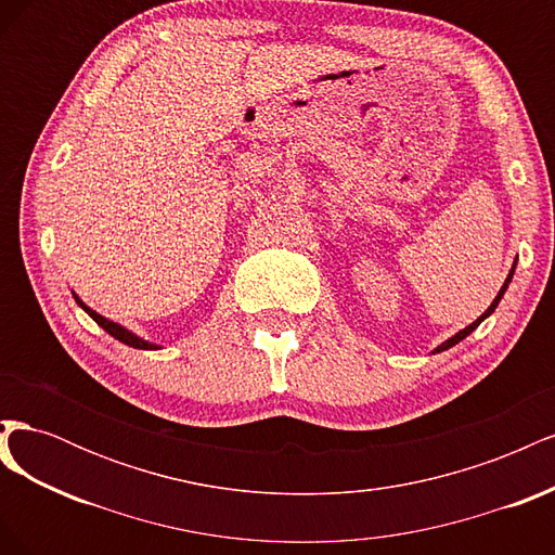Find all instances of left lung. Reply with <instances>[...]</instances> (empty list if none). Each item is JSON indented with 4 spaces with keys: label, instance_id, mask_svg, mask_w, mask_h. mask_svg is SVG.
I'll use <instances>...</instances> for the list:
<instances>
[{
    "label": "left lung",
    "instance_id": "8db88e82",
    "mask_svg": "<svg viewBox=\"0 0 555 555\" xmlns=\"http://www.w3.org/2000/svg\"><path fill=\"white\" fill-rule=\"evenodd\" d=\"M514 268H516V261H514V266H512V271H509V275H507L505 284H502V289L498 292L495 300H493V304H491V308H489V310H486V312H483V314H481V317L477 319V322H473V324H469V326H465L463 331H459L456 335H453V338H449L447 343H442V345H440L438 349H435V351H444V349H449V347H453V345H459V343H461L463 338H467V335H469V333H473V331H475V328H477V326H479V324L483 322V319H486V317H489V314H491V312H493V310L498 308V304H500V298H502V296H505V289H507V284L512 282V275H514Z\"/></svg>",
    "mask_w": 555,
    "mask_h": 555
}]
</instances>
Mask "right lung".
<instances>
[{
	"label": "right lung",
	"instance_id": "add662e5",
	"mask_svg": "<svg viewBox=\"0 0 555 555\" xmlns=\"http://www.w3.org/2000/svg\"><path fill=\"white\" fill-rule=\"evenodd\" d=\"M74 298H76V304L86 310L94 322L102 326L106 333H111L115 340H120V343H125V345H129V347H133V349H157V345H153V343H145V340H141L139 335H133L131 331H127L125 326H120V324H115V322H111V319H106V317H102V314H96L92 308H88L86 304H82V300L74 294Z\"/></svg>",
	"mask_w": 555,
	"mask_h": 555
}]
</instances>
